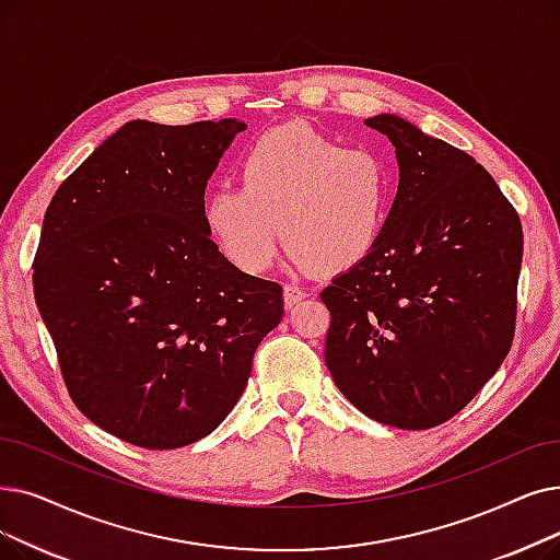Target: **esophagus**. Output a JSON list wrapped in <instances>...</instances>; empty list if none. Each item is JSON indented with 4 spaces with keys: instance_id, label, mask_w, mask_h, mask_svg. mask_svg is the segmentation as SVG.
<instances>
[{
    "instance_id": "1",
    "label": "esophagus",
    "mask_w": 560,
    "mask_h": 560,
    "mask_svg": "<svg viewBox=\"0 0 560 560\" xmlns=\"http://www.w3.org/2000/svg\"><path fill=\"white\" fill-rule=\"evenodd\" d=\"M304 298H306V290H302L300 285H295V283H285L283 285V304H285V308L295 306Z\"/></svg>"
}]
</instances>
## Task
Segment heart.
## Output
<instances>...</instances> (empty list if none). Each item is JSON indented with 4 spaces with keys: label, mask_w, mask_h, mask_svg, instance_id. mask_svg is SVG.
Masks as SVG:
<instances>
[{
    "label": "heart",
    "mask_w": 560,
    "mask_h": 560,
    "mask_svg": "<svg viewBox=\"0 0 560 560\" xmlns=\"http://www.w3.org/2000/svg\"><path fill=\"white\" fill-rule=\"evenodd\" d=\"M237 176L240 187L208 191L201 214L214 245L249 275L272 265L279 224L298 270H346L373 252L394 203V172L380 151L346 149L304 124L258 137Z\"/></svg>",
    "instance_id": "heart-1"
}]
</instances>
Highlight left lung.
I'll use <instances>...</instances> for the list:
<instances>
[{"label": "left lung", "instance_id": "left-lung-1", "mask_svg": "<svg viewBox=\"0 0 560 560\" xmlns=\"http://www.w3.org/2000/svg\"><path fill=\"white\" fill-rule=\"evenodd\" d=\"M398 191L373 252L331 279L327 369L359 411L400 430L455 417L503 363L515 334L522 224L465 151L396 114Z\"/></svg>", "mask_w": 560, "mask_h": 560}]
</instances>
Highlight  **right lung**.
<instances>
[{
    "label": "right lung",
    "mask_w": 560,
    "mask_h": 560,
    "mask_svg": "<svg viewBox=\"0 0 560 560\" xmlns=\"http://www.w3.org/2000/svg\"><path fill=\"white\" fill-rule=\"evenodd\" d=\"M245 120H128L47 206L34 295L82 415L128 444L168 451L220 425L283 315L203 224L212 172Z\"/></svg>",
    "instance_id": "1"
}]
</instances>
